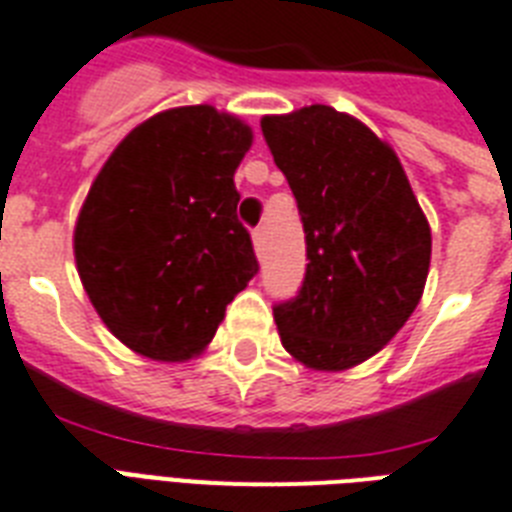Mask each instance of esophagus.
I'll use <instances>...</instances> for the list:
<instances>
[{
    "instance_id": "obj_1",
    "label": "esophagus",
    "mask_w": 512,
    "mask_h": 512,
    "mask_svg": "<svg viewBox=\"0 0 512 512\" xmlns=\"http://www.w3.org/2000/svg\"><path fill=\"white\" fill-rule=\"evenodd\" d=\"M253 248H256V253L264 251V230H253Z\"/></svg>"
}]
</instances>
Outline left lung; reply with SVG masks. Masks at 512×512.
Returning a JSON list of instances; mask_svg holds the SVG:
<instances>
[{"mask_svg": "<svg viewBox=\"0 0 512 512\" xmlns=\"http://www.w3.org/2000/svg\"><path fill=\"white\" fill-rule=\"evenodd\" d=\"M306 232V277L275 306L280 341L309 370L375 357L420 304L431 224L394 147L359 118L306 105L261 118Z\"/></svg>", "mask_w": 512, "mask_h": 512, "instance_id": "left-lung-1", "label": "left lung"}]
</instances>
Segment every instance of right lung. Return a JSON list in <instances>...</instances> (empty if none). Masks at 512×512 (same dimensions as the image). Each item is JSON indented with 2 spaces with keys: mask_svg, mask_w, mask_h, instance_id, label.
<instances>
[{
  "mask_svg": "<svg viewBox=\"0 0 512 512\" xmlns=\"http://www.w3.org/2000/svg\"><path fill=\"white\" fill-rule=\"evenodd\" d=\"M251 126L182 105L134 126L102 163L73 227V259L110 333L153 362L200 357L256 272L235 171Z\"/></svg>",
  "mask_w": 512,
  "mask_h": 512,
  "instance_id": "1",
  "label": "right lung"
}]
</instances>
